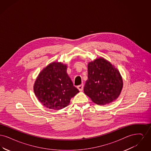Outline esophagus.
<instances>
[{
	"instance_id": "1",
	"label": "esophagus",
	"mask_w": 151,
	"mask_h": 151,
	"mask_svg": "<svg viewBox=\"0 0 151 151\" xmlns=\"http://www.w3.org/2000/svg\"><path fill=\"white\" fill-rule=\"evenodd\" d=\"M83 88H84L83 84H81V85H80L79 86H78V89H79L80 91H82L83 90Z\"/></svg>"
}]
</instances>
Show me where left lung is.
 I'll use <instances>...</instances> for the list:
<instances>
[{
  "label": "left lung",
  "mask_w": 151,
  "mask_h": 151,
  "mask_svg": "<svg viewBox=\"0 0 151 151\" xmlns=\"http://www.w3.org/2000/svg\"><path fill=\"white\" fill-rule=\"evenodd\" d=\"M122 87L120 73L109 62L100 58L89 63L84 91L95 104L104 105L115 100Z\"/></svg>",
  "instance_id": "left-lung-1"
}]
</instances>
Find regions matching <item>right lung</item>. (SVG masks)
Listing matches in <instances>:
<instances>
[{
	"instance_id": "1",
	"label": "right lung",
	"mask_w": 151,
	"mask_h": 151,
	"mask_svg": "<svg viewBox=\"0 0 151 151\" xmlns=\"http://www.w3.org/2000/svg\"><path fill=\"white\" fill-rule=\"evenodd\" d=\"M34 92L46 108L59 110L67 106L79 91L67 73V65L53 62L45 68L36 79Z\"/></svg>"
}]
</instances>
